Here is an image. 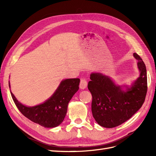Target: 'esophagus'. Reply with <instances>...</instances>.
<instances>
[{"mask_svg":"<svg viewBox=\"0 0 156 156\" xmlns=\"http://www.w3.org/2000/svg\"><path fill=\"white\" fill-rule=\"evenodd\" d=\"M87 87V81L85 79H81V81H80L79 87L81 89H85Z\"/></svg>","mask_w":156,"mask_h":156,"instance_id":"34e87169","label":"esophagus"}]
</instances>
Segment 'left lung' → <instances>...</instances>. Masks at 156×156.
<instances>
[{
	"label": "left lung",
	"instance_id": "1",
	"mask_svg": "<svg viewBox=\"0 0 156 156\" xmlns=\"http://www.w3.org/2000/svg\"><path fill=\"white\" fill-rule=\"evenodd\" d=\"M137 60L140 76L126 91L117 86L109 77L100 73H92L88 88L92 96V112L97 123L112 128L129 120L144 102L147 93V75L142 58L133 54Z\"/></svg>",
	"mask_w": 156,
	"mask_h": 156
}]
</instances>
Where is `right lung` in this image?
I'll return each mask as SVG.
<instances>
[{
  "instance_id": "1",
  "label": "right lung",
  "mask_w": 156,
  "mask_h": 156,
  "mask_svg": "<svg viewBox=\"0 0 156 156\" xmlns=\"http://www.w3.org/2000/svg\"><path fill=\"white\" fill-rule=\"evenodd\" d=\"M79 83L78 78L63 80L53 96L44 103L34 107L21 104L10 92L17 108L27 119L45 127H55L63 122L68 103L79 90Z\"/></svg>"
}]
</instances>
